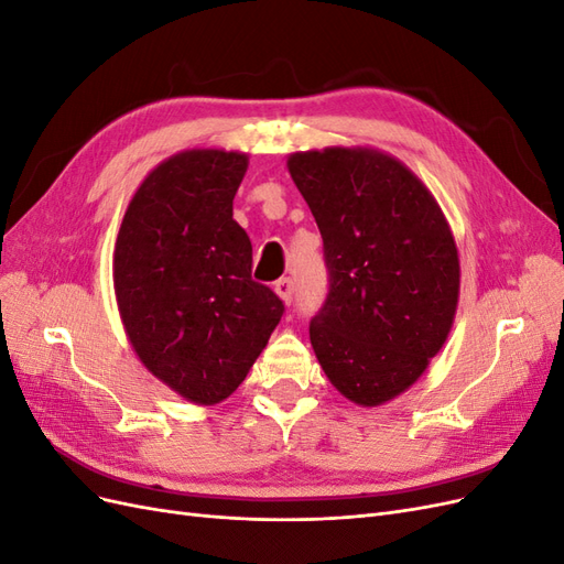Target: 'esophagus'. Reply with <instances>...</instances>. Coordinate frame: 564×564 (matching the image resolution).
<instances>
[{
	"mask_svg": "<svg viewBox=\"0 0 564 564\" xmlns=\"http://www.w3.org/2000/svg\"><path fill=\"white\" fill-rule=\"evenodd\" d=\"M275 294L289 305L294 301V280L292 278H282L275 282Z\"/></svg>",
	"mask_w": 564,
	"mask_h": 564,
	"instance_id": "1",
	"label": "esophagus"
}]
</instances>
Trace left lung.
<instances>
[{
    "label": "left lung",
    "instance_id": "left-lung-1",
    "mask_svg": "<svg viewBox=\"0 0 564 564\" xmlns=\"http://www.w3.org/2000/svg\"><path fill=\"white\" fill-rule=\"evenodd\" d=\"M315 216L329 294L311 344L332 386L379 406L419 381L452 332L460 265L433 193L377 148H324L286 160Z\"/></svg>",
    "mask_w": 564,
    "mask_h": 564
}]
</instances>
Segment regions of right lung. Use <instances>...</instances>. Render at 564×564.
<instances>
[{"mask_svg":"<svg viewBox=\"0 0 564 564\" xmlns=\"http://www.w3.org/2000/svg\"><path fill=\"white\" fill-rule=\"evenodd\" d=\"M245 152L183 150L143 178L115 242L112 282L133 352L164 386L212 406L237 390L284 313L251 280L232 218Z\"/></svg>","mask_w":564,"mask_h":564,"instance_id":"1","label":"right lung"}]
</instances>
